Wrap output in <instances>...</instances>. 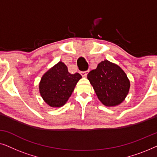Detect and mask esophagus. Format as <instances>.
I'll use <instances>...</instances> for the list:
<instances>
[{"label":"esophagus","mask_w":157,"mask_h":157,"mask_svg":"<svg viewBox=\"0 0 157 157\" xmlns=\"http://www.w3.org/2000/svg\"><path fill=\"white\" fill-rule=\"evenodd\" d=\"M88 73H89V71H81V76H82L83 77H86L87 76Z\"/></svg>","instance_id":"esophagus-1"}]
</instances>
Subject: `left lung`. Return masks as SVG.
<instances>
[{
    "label": "left lung",
    "instance_id": "obj_1",
    "mask_svg": "<svg viewBox=\"0 0 157 157\" xmlns=\"http://www.w3.org/2000/svg\"><path fill=\"white\" fill-rule=\"evenodd\" d=\"M100 101L106 106L121 104L127 96L130 81L125 72L117 64L104 60L87 75Z\"/></svg>",
    "mask_w": 157,
    "mask_h": 157
}]
</instances>
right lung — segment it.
<instances>
[{
  "label": "right lung",
  "instance_id": "right-lung-1",
  "mask_svg": "<svg viewBox=\"0 0 157 157\" xmlns=\"http://www.w3.org/2000/svg\"><path fill=\"white\" fill-rule=\"evenodd\" d=\"M81 77L78 73L70 74L67 66L60 61L42 76L39 83L40 96L51 107L63 106Z\"/></svg>",
  "mask_w": 157,
  "mask_h": 157
}]
</instances>
